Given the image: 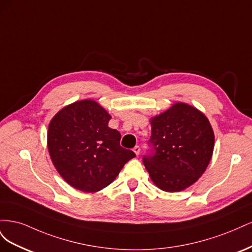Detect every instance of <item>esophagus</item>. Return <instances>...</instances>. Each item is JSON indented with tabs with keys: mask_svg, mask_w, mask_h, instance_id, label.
<instances>
[{
	"mask_svg": "<svg viewBox=\"0 0 252 252\" xmlns=\"http://www.w3.org/2000/svg\"><path fill=\"white\" fill-rule=\"evenodd\" d=\"M133 151H134V154H135L136 156H139V155H140V151H141V149H140V146H134V148H133Z\"/></svg>",
	"mask_w": 252,
	"mask_h": 252,
	"instance_id": "1",
	"label": "esophagus"
}]
</instances>
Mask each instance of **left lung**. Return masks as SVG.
<instances>
[{"instance_id":"obj_1","label":"left lung","mask_w":252,"mask_h":252,"mask_svg":"<svg viewBox=\"0 0 252 252\" xmlns=\"http://www.w3.org/2000/svg\"><path fill=\"white\" fill-rule=\"evenodd\" d=\"M150 152L143 163L150 179L167 192L195 183L210 162L215 133L208 119L185 103H175L150 120Z\"/></svg>"}]
</instances>
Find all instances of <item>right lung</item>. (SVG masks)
<instances>
[{
  "mask_svg": "<svg viewBox=\"0 0 252 252\" xmlns=\"http://www.w3.org/2000/svg\"><path fill=\"white\" fill-rule=\"evenodd\" d=\"M110 114L93 100L74 102L50 121L48 150L56 169L83 192H96L118 177L135 157L120 145L121 133L108 127Z\"/></svg>",
  "mask_w": 252,
  "mask_h": 252,
  "instance_id": "right-lung-1",
  "label": "right lung"
}]
</instances>
